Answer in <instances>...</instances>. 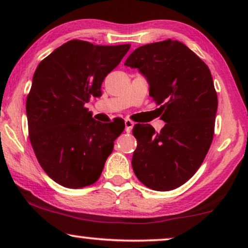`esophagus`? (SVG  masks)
I'll list each match as a JSON object with an SVG mask.
<instances>
[{"instance_id": "obj_1", "label": "esophagus", "mask_w": 248, "mask_h": 248, "mask_svg": "<svg viewBox=\"0 0 248 248\" xmlns=\"http://www.w3.org/2000/svg\"><path fill=\"white\" fill-rule=\"evenodd\" d=\"M133 126H134V122L126 118V120H125V131L131 132L132 128H133Z\"/></svg>"}]
</instances>
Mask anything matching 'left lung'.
<instances>
[{
	"mask_svg": "<svg viewBox=\"0 0 248 248\" xmlns=\"http://www.w3.org/2000/svg\"><path fill=\"white\" fill-rule=\"evenodd\" d=\"M125 65L147 78L166 122L160 132L134 125V174L155 191L177 188L200 168L213 140L218 97L211 72L187 46L171 39L139 47Z\"/></svg>",
	"mask_w": 248,
	"mask_h": 248,
	"instance_id": "left-lung-1",
	"label": "left lung"
}]
</instances>
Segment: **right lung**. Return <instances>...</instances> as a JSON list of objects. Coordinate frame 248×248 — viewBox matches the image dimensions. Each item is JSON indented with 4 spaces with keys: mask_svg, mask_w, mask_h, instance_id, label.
<instances>
[{
    "mask_svg": "<svg viewBox=\"0 0 248 248\" xmlns=\"http://www.w3.org/2000/svg\"><path fill=\"white\" fill-rule=\"evenodd\" d=\"M131 45L99 46L70 40L37 66L27 97L29 139L44 171L67 188L93 185L100 177L121 120L101 123L84 107L101 96V83Z\"/></svg>",
    "mask_w": 248,
    "mask_h": 248,
    "instance_id": "add662e5",
    "label": "right lung"
}]
</instances>
